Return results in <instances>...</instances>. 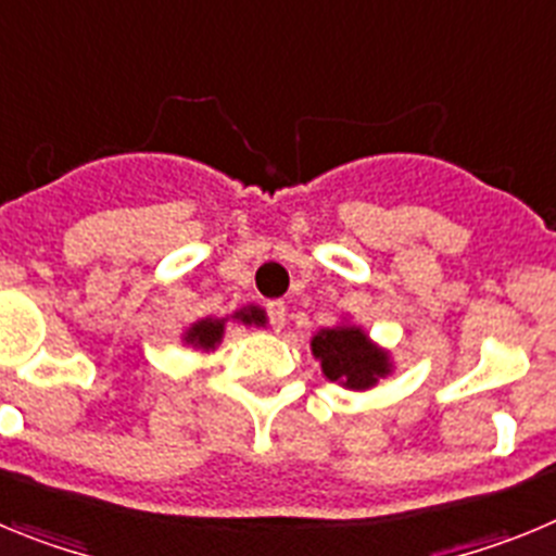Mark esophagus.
Segmentation results:
<instances>
[{
	"label": "esophagus",
	"mask_w": 556,
	"mask_h": 556,
	"mask_svg": "<svg viewBox=\"0 0 556 556\" xmlns=\"http://www.w3.org/2000/svg\"><path fill=\"white\" fill-rule=\"evenodd\" d=\"M267 320H269V326L275 328V331H281V328L287 326V306H283V301H269L267 303Z\"/></svg>",
	"instance_id": "34e87169"
}]
</instances>
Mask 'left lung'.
I'll list each match as a JSON object with an SVG mask.
<instances>
[{"label": "left lung", "instance_id": "obj_1", "mask_svg": "<svg viewBox=\"0 0 556 556\" xmlns=\"http://www.w3.org/2000/svg\"><path fill=\"white\" fill-rule=\"evenodd\" d=\"M312 351L331 381H342L353 390L376 384V378L387 372V356L378 353L358 328L339 326L320 331L312 339Z\"/></svg>", "mask_w": 556, "mask_h": 556}]
</instances>
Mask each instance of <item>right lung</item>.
<instances>
[{
    "label": "right lung",
    "instance_id": "obj_1",
    "mask_svg": "<svg viewBox=\"0 0 556 556\" xmlns=\"http://www.w3.org/2000/svg\"><path fill=\"white\" fill-rule=\"evenodd\" d=\"M242 323H255V326H262L264 323V312L262 308H248V312H239L236 314ZM219 337H223V323L219 320H203L198 323V326H191V331L186 333V342H191V345L198 348H214L219 342Z\"/></svg>",
    "mask_w": 556,
    "mask_h": 556
}]
</instances>
